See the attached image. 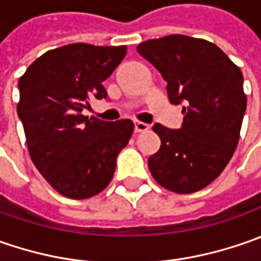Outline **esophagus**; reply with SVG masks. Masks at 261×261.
Segmentation results:
<instances>
[{
	"instance_id": "1",
	"label": "esophagus",
	"mask_w": 261,
	"mask_h": 261,
	"mask_svg": "<svg viewBox=\"0 0 261 261\" xmlns=\"http://www.w3.org/2000/svg\"><path fill=\"white\" fill-rule=\"evenodd\" d=\"M149 129V125H146L144 122H135V132H146Z\"/></svg>"
}]
</instances>
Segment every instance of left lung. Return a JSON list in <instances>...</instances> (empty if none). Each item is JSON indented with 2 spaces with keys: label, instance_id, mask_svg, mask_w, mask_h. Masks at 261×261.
<instances>
[{
  "label": "left lung",
  "instance_id": "obj_1",
  "mask_svg": "<svg viewBox=\"0 0 261 261\" xmlns=\"http://www.w3.org/2000/svg\"><path fill=\"white\" fill-rule=\"evenodd\" d=\"M138 54L167 81L171 105H183V125L155 123L161 146L148 158L158 185L193 193L224 171L236 151L247 97L243 72L214 43L183 35L142 42Z\"/></svg>",
  "mask_w": 261,
  "mask_h": 261
}]
</instances>
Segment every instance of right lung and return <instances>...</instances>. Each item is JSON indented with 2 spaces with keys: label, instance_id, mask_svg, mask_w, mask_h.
Wrapping results in <instances>:
<instances>
[{
  "label": "right lung",
  "instance_id": "add662e5",
  "mask_svg": "<svg viewBox=\"0 0 261 261\" xmlns=\"http://www.w3.org/2000/svg\"><path fill=\"white\" fill-rule=\"evenodd\" d=\"M126 55V46L72 43L47 50L18 81L17 115L29 154L46 181L69 199H88L113 178L116 158L134 122L83 115L90 100L107 97L103 81Z\"/></svg>",
  "mask_w": 261,
  "mask_h": 261
}]
</instances>
